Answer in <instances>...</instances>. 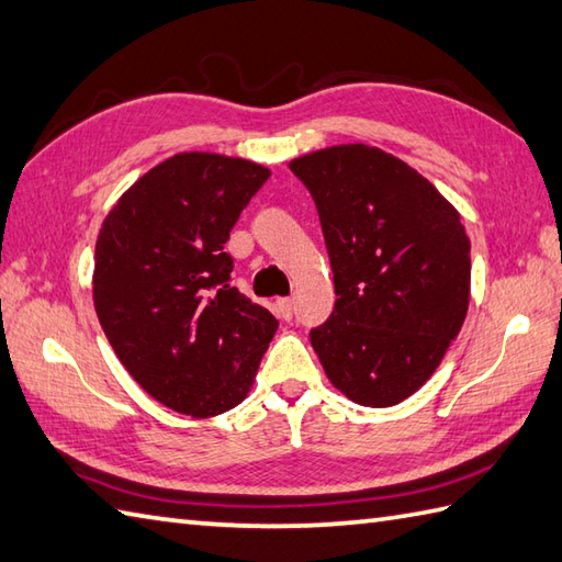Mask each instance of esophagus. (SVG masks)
Here are the masks:
<instances>
[{
  "label": "esophagus",
  "instance_id": "obj_1",
  "mask_svg": "<svg viewBox=\"0 0 562 562\" xmlns=\"http://www.w3.org/2000/svg\"><path fill=\"white\" fill-rule=\"evenodd\" d=\"M278 306H280V312H282L284 318H292V314H294V300H280Z\"/></svg>",
  "mask_w": 562,
  "mask_h": 562
}]
</instances>
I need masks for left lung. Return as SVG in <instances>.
<instances>
[{
	"label": "left lung",
	"mask_w": 562,
	"mask_h": 562,
	"mask_svg": "<svg viewBox=\"0 0 562 562\" xmlns=\"http://www.w3.org/2000/svg\"><path fill=\"white\" fill-rule=\"evenodd\" d=\"M324 229L336 306L312 345L350 401L389 408L435 374L471 296L457 207L408 164L367 145L290 161Z\"/></svg>",
	"instance_id": "left-lung-1"
}]
</instances>
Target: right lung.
Masks as SVG:
<instances>
[{"label":"right lung","instance_id":"right-lung-1","mask_svg":"<svg viewBox=\"0 0 562 562\" xmlns=\"http://www.w3.org/2000/svg\"><path fill=\"white\" fill-rule=\"evenodd\" d=\"M266 166L210 151L161 161L115 202L93 258V306L151 398L193 417L241 403L278 318L232 288L224 250Z\"/></svg>","mask_w":562,"mask_h":562}]
</instances>
